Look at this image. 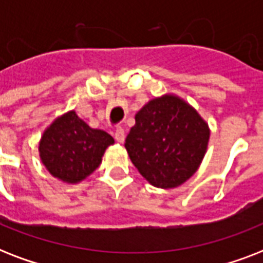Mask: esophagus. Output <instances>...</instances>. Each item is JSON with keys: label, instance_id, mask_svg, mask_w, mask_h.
<instances>
[{"label": "esophagus", "instance_id": "34e87169", "mask_svg": "<svg viewBox=\"0 0 263 263\" xmlns=\"http://www.w3.org/2000/svg\"><path fill=\"white\" fill-rule=\"evenodd\" d=\"M115 139L119 142V143H123L125 140V131H124L123 127H117L115 131Z\"/></svg>", "mask_w": 263, "mask_h": 263}]
</instances>
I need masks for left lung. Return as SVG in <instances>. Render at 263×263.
Returning <instances> with one entry per match:
<instances>
[{
  "instance_id": "1",
  "label": "left lung",
  "mask_w": 263,
  "mask_h": 263,
  "mask_svg": "<svg viewBox=\"0 0 263 263\" xmlns=\"http://www.w3.org/2000/svg\"><path fill=\"white\" fill-rule=\"evenodd\" d=\"M210 129L199 113L172 94L148 101L125 139L132 164L158 188L179 187L198 171Z\"/></svg>"
}]
</instances>
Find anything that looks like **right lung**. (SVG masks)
Masks as SVG:
<instances>
[{
	"mask_svg": "<svg viewBox=\"0 0 263 263\" xmlns=\"http://www.w3.org/2000/svg\"><path fill=\"white\" fill-rule=\"evenodd\" d=\"M115 139L102 129L88 127L75 110L60 116L39 142L42 164L64 183L76 184L94 172Z\"/></svg>",
	"mask_w": 263,
	"mask_h": 263,
	"instance_id": "1",
	"label": "right lung"
}]
</instances>
